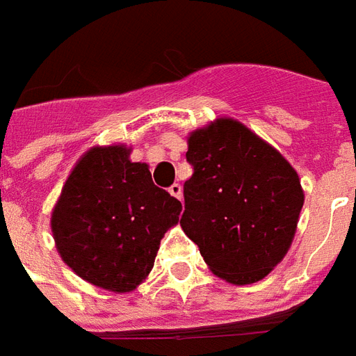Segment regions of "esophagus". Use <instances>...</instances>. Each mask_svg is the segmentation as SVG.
<instances>
[{"label":"esophagus","instance_id":"34e87169","mask_svg":"<svg viewBox=\"0 0 356 356\" xmlns=\"http://www.w3.org/2000/svg\"><path fill=\"white\" fill-rule=\"evenodd\" d=\"M168 191H170V195L176 197V199H181V186H180V184H172V186L168 188Z\"/></svg>","mask_w":356,"mask_h":356}]
</instances>
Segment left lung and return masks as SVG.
<instances>
[{
  "label": "left lung",
  "mask_w": 356,
  "mask_h": 356,
  "mask_svg": "<svg viewBox=\"0 0 356 356\" xmlns=\"http://www.w3.org/2000/svg\"><path fill=\"white\" fill-rule=\"evenodd\" d=\"M180 225L210 271L233 284L264 279L292 245L303 191L281 153L233 119L191 132Z\"/></svg>",
  "instance_id": "8db88e82"
}]
</instances>
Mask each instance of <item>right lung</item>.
Wrapping results in <instances>:
<instances>
[{
    "instance_id": "obj_1",
    "label": "right lung",
    "mask_w": 356,
    "mask_h": 356,
    "mask_svg": "<svg viewBox=\"0 0 356 356\" xmlns=\"http://www.w3.org/2000/svg\"><path fill=\"white\" fill-rule=\"evenodd\" d=\"M129 155L124 146L85 153L51 218L62 260L111 292H131L146 279L181 210L176 197L153 184L146 163H132Z\"/></svg>"
}]
</instances>
